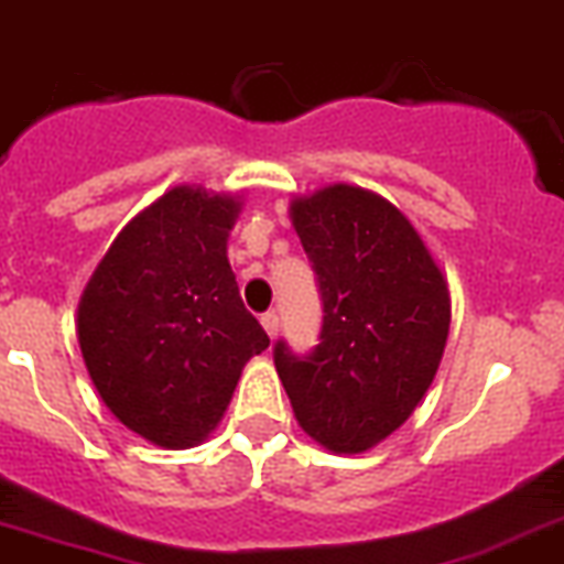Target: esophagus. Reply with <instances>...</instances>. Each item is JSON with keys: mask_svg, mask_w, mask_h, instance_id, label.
Wrapping results in <instances>:
<instances>
[{"mask_svg": "<svg viewBox=\"0 0 564 564\" xmlns=\"http://www.w3.org/2000/svg\"><path fill=\"white\" fill-rule=\"evenodd\" d=\"M262 328L268 330V336H276V330H279V316L273 314V311H268V314H262Z\"/></svg>", "mask_w": 564, "mask_h": 564, "instance_id": "34e87169", "label": "esophagus"}]
</instances>
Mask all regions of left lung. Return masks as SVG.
<instances>
[{
  "instance_id": "1",
  "label": "left lung",
  "mask_w": 564,
  "mask_h": 564,
  "mask_svg": "<svg viewBox=\"0 0 564 564\" xmlns=\"http://www.w3.org/2000/svg\"><path fill=\"white\" fill-rule=\"evenodd\" d=\"M322 300L319 345H273L302 431L362 454L408 420L440 368L447 282L405 216L362 187L334 185L291 205Z\"/></svg>"
}]
</instances>
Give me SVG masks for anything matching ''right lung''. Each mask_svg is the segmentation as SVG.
Segmentation results:
<instances>
[{
	"instance_id": "add662e5",
	"label": "right lung",
	"mask_w": 564,
	"mask_h": 564,
	"mask_svg": "<svg viewBox=\"0 0 564 564\" xmlns=\"http://www.w3.org/2000/svg\"><path fill=\"white\" fill-rule=\"evenodd\" d=\"M236 210L228 196L173 187L117 236L79 302L96 391L153 445L205 440L242 365L271 345L225 253Z\"/></svg>"
}]
</instances>
